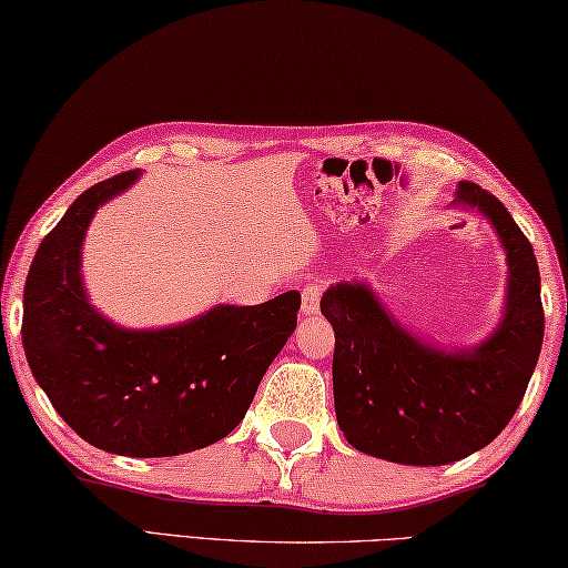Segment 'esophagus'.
Listing matches in <instances>:
<instances>
[{"instance_id": "esophagus-1", "label": "esophagus", "mask_w": 568, "mask_h": 568, "mask_svg": "<svg viewBox=\"0 0 568 568\" xmlns=\"http://www.w3.org/2000/svg\"><path fill=\"white\" fill-rule=\"evenodd\" d=\"M321 295H323V281H305L303 285V313L313 316L321 308Z\"/></svg>"}]
</instances>
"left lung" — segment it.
<instances>
[{"instance_id":"1","label":"left lung","mask_w":568,"mask_h":568,"mask_svg":"<svg viewBox=\"0 0 568 568\" xmlns=\"http://www.w3.org/2000/svg\"><path fill=\"white\" fill-rule=\"evenodd\" d=\"M493 222L508 255L506 316L470 351L422 344L366 285L341 283L321 298L336 333L333 402L344 437L402 465H447L500 435L528 389L544 344L541 275L528 237L500 200L460 182L457 200Z\"/></svg>"}]
</instances>
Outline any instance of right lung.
<instances>
[{
  "mask_svg": "<svg viewBox=\"0 0 568 568\" xmlns=\"http://www.w3.org/2000/svg\"><path fill=\"white\" fill-rule=\"evenodd\" d=\"M139 171L85 189L44 235L24 283L22 346L52 407L98 449L169 457L235 429L257 384L295 331L301 293L217 305L161 331H125L88 303L80 247L98 206Z\"/></svg>",
  "mask_w": 568,
  "mask_h": 568,
  "instance_id": "right-lung-1",
  "label": "right lung"
}]
</instances>
